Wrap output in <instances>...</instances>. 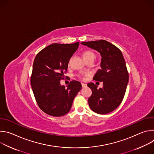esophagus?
I'll list each match as a JSON object with an SVG mask.
<instances>
[{"label":"esophagus","mask_w":154,"mask_h":154,"mask_svg":"<svg viewBox=\"0 0 154 154\" xmlns=\"http://www.w3.org/2000/svg\"><path fill=\"white\" fill-rule=\"evenodd\" d=\"M82 88H85V87L87 86V85H86V83H82Z\"/></svg>","instance_id":"obj_1"}]
</instances>
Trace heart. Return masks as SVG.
<instances>
[{
	"label": "heart",
	"mask_w": 154,
	"mask_h": 154,
	"mask_svg": "<svg viewBox=\"0 0 154 154\" xmlns=\"http://www.w3.org/2000/svg\"><path fill=\"white\" fill-rule=\"evenodd\" d=\"M82 56L85 61H86L88 59H91V58H94V59L95 58V54L92 51H89V50L85 51V52H83L82 54ZM79 76L82 77V75H80Z\"/></svg>",
	"instance_id": "1"
}]
</instances>
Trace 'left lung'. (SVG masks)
<instances>
[{"label": "left lung", "mask_w": 154, "mask_h": 154, "mask_svg": "<svg viewBox=\"0 0 154 154\" xmlns=\"http://www.w3.org/2000/svg\"><path fill=\"white\" fill-rule=\"evenodd\" d=\"M82 45L97 51L102 59L100 69L93 80L102 82L103 87L98 89L94 83L87 86L92 90L88 99L90 108L96 113L104 115L113 112L122 102L128 82V73L121 51L105 40L81 42Z\"/></svg>", "instance_id": "obj_1"}]
</instances>
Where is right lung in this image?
<instances>
[{"label":"right lung","mask_w":154,"mask_h":154,"mask_svg":"<svg viewBox=\"0 0 154 154\" xmlns=\"http://www.w3.org/2000/svg\"><path fill=\"white\" fill-rule=\"evenodd\" d=\"M79 42L54 43L36 56L30 79L36 102L46 114L59 117L71 109L74 97L82 89L80 82L72 80L66 87L60 84L66 72L68 63L77 51Z\"/></svg>","instance_id":"obj_1"}]
</instances>
